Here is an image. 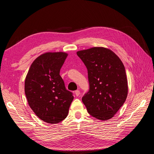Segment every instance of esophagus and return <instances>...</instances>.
<instances>
[{"label":"esophagus","mask_w":154,"mask_h":154,"mask_svg":"<svg viewBox=\"0 0 154 154\" xmlns=\"http://www.w3.org/2000/svg\"><path fill=\"white\" fill-rule=\"evenodd\" d=\"M75 94H76V96H78L80 94V91H79V90H76V91H75Z\"/></svg>","instance_id":"obj_1"}]
</instances>
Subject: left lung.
<instances>
[{"label":"left lung","mask_w":154,"mask_h":154,"mask_svg":"<svg viewBox=\"0 0 154 154\" xmlns=\"http://www.w3.org/2000/svg\"><path fill=\"white\" fill-rule=\"evenodd\" d=\"M77 55L88 71L89 91L82 97L88 112L100 120L112 118L128 94L125 66L112 51L94 47L79 51Z\"/></svg>","instance_id":"8db88e82"}]
</instances>
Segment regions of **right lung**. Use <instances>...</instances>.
<instances>
[{"label": "right lung", "mask_w": 154, "mask_h": 154, "mask_svg": "<svg viewBox=\"0 0 154 154\" xmlns=\"http://www.w3.org/2000/svg\"><path fill=\"white\" fill-rule=\"evenodd\" d=\"M65 52H48L37 57L25 80V94L35 114L44 122L56 124L68 115L74 99L66 90L60 69L67 57Z\"/></svg>", "instance_id": "obj_1"}]
</instances>
